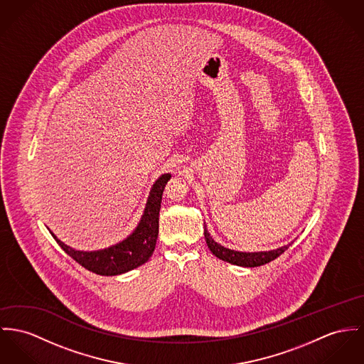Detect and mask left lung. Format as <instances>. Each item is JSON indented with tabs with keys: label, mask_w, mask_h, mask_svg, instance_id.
<instances>
[{
	"label": "left lung",
	"mask_w": 364,
	"mask_h": 364,
	"mask_svg": "<svg viewBox=\"0 0 364 364\" xmlns=\"http://www.w3.org/2000/svg\"><path fill=\"white\" fill-rule=\"evenodd\" d=\"M203 234H205V240H206L208 248L210 250V252L216 257L222 259L224 262H228L231 264H237V266H242V267H257V266L266 264V263L274 260L276 257H279L281 253L287 251L289 248V245H291L289 244V245L281 247V248L274 250V251L252 252V253L248 252L247 253V252L232 251V250H228V248H224L222 245H219L216 241H213V238L208 232L206 225H205Z\"/></svg>",
	"instance_id": "left-lung-1"
}]
</instances>
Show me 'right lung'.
Wrapping results in <instances>:
<instances>
[{
    "instance_id": "obj_1",
    "label": "right lung",
    "mask_w": 364,
    "mask_h": 364,
    "mask_svg": "<svg viewBox=\"0 0 364 364\" xmlns=\"http://www.w3.org/2000/svg\"><path fill=\"white\" fill-rule=\"evenodd\" d=\"M170 174H162L154 184L146 208L141 218V222L136 231L127 237L123 242L116 244L111 248L102 251L82 252L75 251L70 247L60 242L55 235L59 247L73 257L84 269L100 274V276H117L130 272L141 264H144L155 251L158 232H159V210L165 186L170 180Z\"/></svg>"
}]
</instances>
